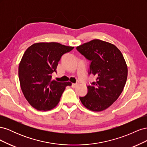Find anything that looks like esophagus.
<instances>
[{"instance_id": "1", "label": "esophagus", "mask_w": 147, "mask_h": 147, "mask_svg": "<svg viewBox=\"0 0 147 147\" xmlns=\"http://www.w3.org/2000/svg\"><path fill=\"white\" fill-rule=\"evenodd\" d=\"M77 86V83H72V88H76Z\"/></svg>"}]
</instances>
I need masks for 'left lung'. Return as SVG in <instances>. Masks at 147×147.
Instances as JSON below:
<instances>
[{"instance_id": "left-lung-1", "label": "left lung", "mask_w": 147, "mask_h": 147, "mask_svg": "<svg viewBox=\"0 0 147 147\" xmlns=\"http://www.w3.org/2000/svg\"><path fill=\"white\" fill-rule=\"evenodd\" d=\"M77 50L91 61L88 74L96 77L95 82L87 86V94L80 99L91 111L104 110L117 100L125 86L126 61L116 46L99 39L80 45Z\"/></svg>"}]
</instances>
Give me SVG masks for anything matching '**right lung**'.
Here are the masks:
<instances>
[{
  "instance_id": "add662e5",
  "label": "right lung",
  "mask_w": 147,
  "mask_h": 147,
  "mask_svg": "<svg viewBox=\"0 0 147 147\" xmlns=\"http://www.w3.org/2000/svg\"><path fill=\"white\" fill-rule=\"evenodd\" d=\"M74 47L56 42L36 43L24 52L18 68L21 90L30 105L38 110L47 111L58 104L70 82L52 80V74L62 56Z\"/></svg>"
}]
</instances>
